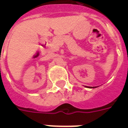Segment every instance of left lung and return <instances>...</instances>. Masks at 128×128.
I'll use <instances>...</instances> for the list:
<instances>
[{
    "instance_id": "1",
    "label": "left lung",
    "mask_w": 128,
    "mask_h": 128,
    "mask_svg": "<svg viewBox=\"0 0 128 128\" xmlns=\"http://www.w3.org/2000/svg\"><path fill=\"white\" fill-rule=\"evenodd\" d=\"M87 88H95L96 87H88V86H87Z\"/></svg>"
}]
</instances>
